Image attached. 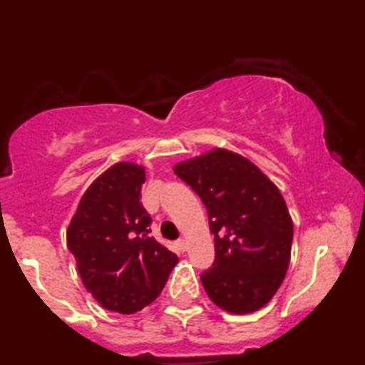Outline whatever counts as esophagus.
Masks as SVG:
<instances>
[{
	"mask_svg": "<svg viewBox=\"0 0 365 365\" xmlns=\"http://www.w3.org/2000/svg\"><path fill=\"white\" fill-rule=\"evenodd\" d=\"M177 247H178L180 252H185V250H187V242L183 240V238H180V240L177 242Z\"/></svg>",
	"mask_w": 365,
	"mask_h": 365,
	"instance_id": "34e87169",
	"label": "esophagus"
}]
</instances>
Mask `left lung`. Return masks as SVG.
Returning a JSON list of instances; mask_svg holds the SVG:
<instances>
[{"label":"left lung","instance_id":"left-lung-1","mask_svg":"<svg viewBox=\"0 0 365 365\" xmlns=\"http://www.w3.org/2000/svg\"><path fill=\"white\" fill-rule=\"evenodd\" d=\"M202 199L216 259L200 274L217 307L259 311L274 297L290 264L293 221L282 192L252 161L215 148L173 168Z\"/></svg>","mask_w":365,"mask_h":365}]
</instances>
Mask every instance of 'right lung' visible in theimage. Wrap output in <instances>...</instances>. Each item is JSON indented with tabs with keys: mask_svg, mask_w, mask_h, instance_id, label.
Listing matches in <instances>:
<instances>
[{
	"mask_svg": "<svg viewBox=\"0 0 365 365\" xmlns=\"http://www.w3.org/2000/svg\"><path fill=\"white\" fill-rule=\"evenodd\" d=\"M144 166L120 161L83 192L66 230L83 287L108 311L133 314L156 300L178 257L149 237L140 204Z\"/></svg>",
	"mask_w": 365,
	"mask_h": 365,
	"instance_id": "right-lung-1",
	"label": "right lung"
}]
</instances>
